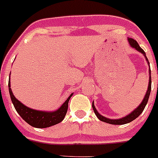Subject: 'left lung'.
Returning <instances> with one entry per match:
<instances>
[{"instance_id": "obj_1", "label": "left lung", "mask_w": 158, "mask_h": 158, "mask_svg": "<svg viewBox=\"0 0 158 158\" xmlns=\"http://www.w3.org/2000/svg\"><path fill=\"white\" fill-rule=\"evenodd\" d=\"M127 40L131 47L135 48L136 51H139V52L142 53V54L144 55L145 58H146V62H147L148 65H149V66H150V62H149V61H148V58L146 55V53H145V51H143L140 47H139V43H137L136 40H133V39H131V38H128ZM149 76L150 77H149V85H148L147 91H146V95H145L144 98H143V100H142V103L138 106L137 108H135L134 111H131L130 114H128V115H126V116L123 117V118H117V119L115 118V119H113V118H107V117L103 116V115H100V113L98 112V111L96 110V107H95L94 103L93 102V105H92V107H93V111H94L95 114H96V115L97 116V118H98L100 121H102V122L107 123H110V124H113V125H123V124L128 123H131V121L135 120V118H138V117L142 114L143 110H144L145 107H146V104H147L148 100H149V97H150V91H151V70H150V69H149Z\"/></svg>"}]
</instances>
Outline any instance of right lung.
Returning <instances> with one entry per match:
<instances>
[{"instance_id":"obj_1","label":"right lung","mask_w":158,"mask_h":158,"mask_svg":"<svg viewBox=\"0 0 158 158\" xmlns=\"http://www.w3.org/2000/svg\"><path fill=\"white\" fill-rule=\"evenodd\" d=\"M10 87V77H9L8 89H9V94H10L11 100L15 107V109L25 122L27 123L33 127L36 128H47L62 122L66 115L69 99L73 96V93L70 94V96L62 104V106L55 111H40V110L32 109L22 104L21 102L15 97Z\"/></svg>"}]
</instances>
